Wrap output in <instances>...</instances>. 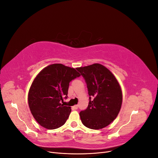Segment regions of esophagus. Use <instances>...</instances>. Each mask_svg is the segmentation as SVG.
<instances>
[{
	"label": "esophagus",
	"mask_w": 158,
	"mask_h": 158,
	"mask_svg": "<svg viewBox=\"0 0 158 158\" xmlns=\"http://www.w3.org/2000/svg\"><path fill=\"white\" fill-rule=\"evenodd\" d=\"M78 108V105H75L73 107V109H77Z\"/></svg>",
	"instance_id": "obj_1"
}]
</instances>
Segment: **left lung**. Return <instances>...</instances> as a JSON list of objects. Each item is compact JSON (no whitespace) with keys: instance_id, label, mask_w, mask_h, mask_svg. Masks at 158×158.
Here are the masks:
<instances>
[{"instance_id":"obj_1","label":"left lung","mask_w":158,"mask_h":158,"mask_svg":"<svg viewBox=\"0 0 158 158\" xmlns=\"http://www.w3.org/2000/svg\"><path fill=\"white\" fill-rule=\"evenodd\" d=\"M76 69L84 78L89 95L88 108L80 113L82 123L94 130L108 126L116 118L121 108L123 93L120 84L111 72L101 64Z\"/></svg>"}]
</instances>
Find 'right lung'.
Masks as SVG:
<instances>
[{
  "label": "right lung",
  "mask_w": 158,
  "mask_h": 158,
  "mask_svg": "<svg viewBox=\"0 0 158 158\" xmlns=\"http://www.w3.org/2000/svg\"><path fill=\"white\" fill-rule=\"evenodd\" d=\"M80 76L75 69L62 64L47 66L36 76L28 92V104L33 117L41 126L55 129L66 123L71 107L61 102L67 98L70 81Z\"/></svg>",
  "instance_id": "1"
}]
</instances>
